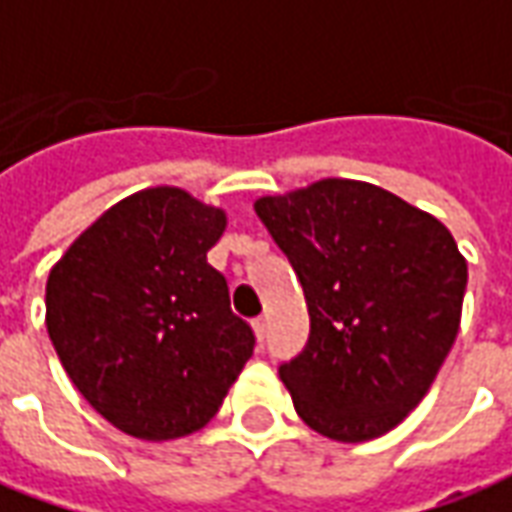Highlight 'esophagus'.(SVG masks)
Wrapping results in <instances>:
<instances>
[{"label":"esophagus","mask_w":512,"mask_h":512,"mask_svg":"<svg viewBox=\"0 0 512 512\" xmlns=\"http://www.w3.org/2000/svg\"><path fill=\"white\" fill-rule=\"evenodd\" d=\"M252 327H255L257 341L263 343V338H266V332H268V318H266V316L255 318V321H252Z\"/></svg>","instance_id":"34e87169"}]
</instances>
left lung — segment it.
Here are the masks:
<instances>
[{
	"instance_id": "left-lung-1",
	"label": "left lung",
	"mask_w": 512,
	"mask_h": 512,
	"mask_svg": "<svg viewBox=\"0 0 512 512\" xmlns=\"http://www.w3.org/2000/svg\"><path fill=\"white\" fill-rule=\"evenodd\" d=\"M255 210L305 288L310 338L280 363L299 418L346 443L393 430L460 330L468 268L452 232L355 180L263 196Z\"/></svg>"
}]
</instances>
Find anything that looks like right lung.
Listing matches in <instances>:
<instances>
[{
	"label": "right lung",
	"mask_w": 512,
	"mask_h": 512,
	"mask_svg": "<svg viewBox=\"0 0 512 512\" xmlns=\"http://www.w3.org/2000/svg\"><path fill=\"white\" fill-rule=\"evenodd\" d=\"M219 207L180 188L113 205L46 280V330L96 413L144 441L202 430L255 349L207 252Z\"/></svg>",
	"instance_id": "add662e5"
}]
</instances>
